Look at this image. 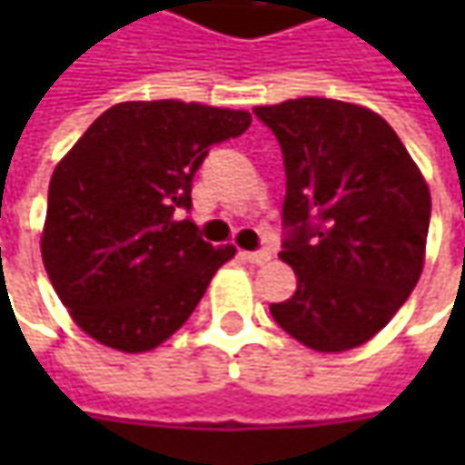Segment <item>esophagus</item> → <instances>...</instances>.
I'll return each mask as SVG.
<instances>
[{
	"instance_id": "34e87169",
	"label": "esophagus",
	"mask_w": 465,
	"mask_h": 465,
	"mask_svg": "<svg viewBox=\"0 0 465 465\" xmlns=\"http://www.w3.org/2000/svg\"><path fill=\"white\" fill-rule=\"evenodd\" d=\"M242 259L248 261V263H266V261H272V253L269 251H242Z\"/></svg>"
}]
</instances>
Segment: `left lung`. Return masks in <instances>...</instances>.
<instances>
[{
    "mask_svg": "<svg viewBox=\"0 0 465 465\" xmlns=\"http://www.w3.org/2000/svg\"><path fill=\"white\" fill-rule=\"evenodd\" d=\"M253 114L284 154L290 235L279 259L297 277L295 295L269 311L308 349L362 347L420 282L430 186L399 134L365 105L297 98Z\"/></svg>",
    "mask_w": 465,
    "mask_h": 465,
    "instance_id": "8db88e82",
    "label": "left lung"
}]
</instances>
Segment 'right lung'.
I'll list each match as a JSON object with an SVG mask.
<instances>
[{"instance_id":"add662e5","label":"right lung","mask_w":465,"mask_h":465,"mask_svg":"<svg viewBox=\"0 0 465 465\" xmlns=\"http://www.w3.org/2000/svg\"><path fill=\"white\" fill-rule=\"evenodd\" d=\"M248 111L183 100L116 103L64 154L48 183L41 256L72 321L103 347L142 354L188 321L235 256L191 220L193 173L241 136Z\"/></svg>"}]
</instances>
